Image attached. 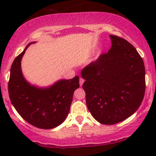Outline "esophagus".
Instances as JSON below:
<instances>
[{
  "instance_id": "1",
  "label": "esophagus",
  "mask_w": 156,
  "mask_h": 156,
  "mask_svg": "<svg viewBox=\"0 0 156 156\" xmlns=\"http://www.w3.org/2000/svg\"><path fill=\"white\" fill-rule=\"evenodd\" d=\"M84 79L81 77V78L80 79V87L82 86V84H83V83H84Z\"/></svg>"
}]
</instances>
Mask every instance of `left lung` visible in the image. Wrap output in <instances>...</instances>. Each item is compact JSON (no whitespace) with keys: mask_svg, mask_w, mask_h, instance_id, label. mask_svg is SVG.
<instances>
[{"mask_svg":"<svg viewBox=\"0 0 156 156\" xmlns=\"http://www.w3.org/2000/svg\"><path fill=\"white\" fill-rule=\"evenodd\" d=\"M112 48L84 68L87 108L98 122L112 125L135 113L146 89L144 60L126 40L109 35Z\"/></svg>","mask_w":156,"mask_h":156,"instance_id":"obj_1","label":"left lung"}]
</instances>
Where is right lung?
<instances>
[{
  "instance_id": "1",
  "label": "right lung",
  "mask_w": 156,
  "mask_h": 156,
  "mask_svg": "<svg viewBox=\"0 0 156 156\" xmlns=\"http://www.w3.org/2000/svg\"><path fill=\"white\" fill-rule=\"evenodd\" d=\"M14 59L10 68L8 94L10 101L22 118L34 126L52 129L65 121L70 110L74 91L80 87L79 76L61 79L48 87L32 84L23 76L21 60L25 50Z\"/></svg>"
}]
</instances>
